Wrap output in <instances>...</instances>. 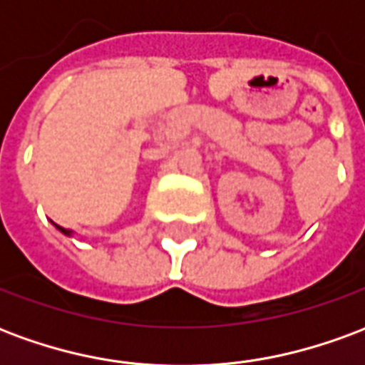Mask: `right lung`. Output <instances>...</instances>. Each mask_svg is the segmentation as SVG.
<instances>
[{
    "mask_svg": "<svg viewBox=\"0 0 365 365\" xmlns=\"http://www.w3.org/2000/svg\"><path fill=\"white\" fill-rule=\"evenodd\" d=\"M56 229H58L60 232H62V235H66V237H72V235H74V232H72V230H68V229H62V227H58V225H56Z\"/></svg>",
    "mask_w": 365,
    "mask_h": 365,
    "instance_id": "obj_1",
    "label": "right lung"
}]
</instances>
